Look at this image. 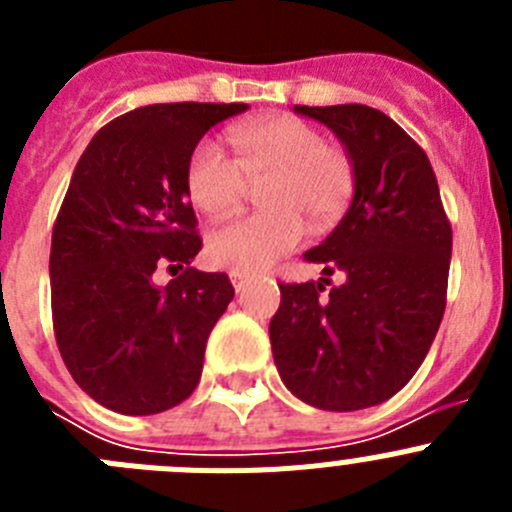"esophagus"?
Wrapping results in <instances>:
<instances>
[{
  "label": "esophagus",
  "mask_w": 512,
  "mask_h": 512,
  "mask_svg": "<svg viewBox=\"0 0 512 512\" xmlns=\"http://www.w3.org/2000/svg\"><path fill=\"white\" fill-rule=\"evenodd\" d=\"M230 279H233V287L241 292V289L251 282V274H248V271H230Z\"/></svg>",
  "instance_id": "obj_1"
}]
</instances>
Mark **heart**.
Here are the masks:
<instances>
[{
	"label": "heart",
	"instance_id": "1",
	"mask_svg": "<svg viewBox=\"0 0 512 512\" xmlns=\"http://www.w3.org/2000/svg\"><path fill=\"white\" fill-rule=\"evenodd\" d=\"M230 158L215 140L192 148L184 171L189 200L215 220L235 215L246 200L248 182L261 184L264 212L215 228L207 256L233 271H259L297 248L305 224L328 230L343 217L356 194V164L341 148L300 117L282 115L228 130Z\"/></svg>",
	"mask_w": 512,
	"mask_h": 512
}]
</instances>
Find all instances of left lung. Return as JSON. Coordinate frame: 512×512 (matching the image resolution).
Returning a JSON list of instances; mask_svg holds the SVG:
<instances>
[{
	"mask_svg": "<svg viewBox=\"0 0 512 512\" xmlns=\"http://www.w3.org/2000/svg\"><path fill=\"white\" fill-rule=\"evenodd\" d=\"M295 112L328 125L356 164V194L305 259L320 282L279 284L271 351L287 390L348 413L390 400L423 364L446 310L451 223L423 148L384 112L333 104ZM341 270L344 282L329 287Z\"/></svg>",
	"mask_w": 512,
	"mask_h": 512,
	"instance_id": "left-lung-1",
	"label": "left lung"
}]
</instances>
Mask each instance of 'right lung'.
<instances>
[{"label": "right lung", "mask_w": 512, "mask_h": 512, "mask_svg": "<svg viewBox=\"0 0 512 512\" xmlns=\"http://www.w3.org/2000/svg\"><path fill=\"white\" fill-rule=\"evenodd\" d=\"M248 104H148L81 153L53 225V333L74 382L104 408L153 415L194 392L210 330L235 289L197 271L202 238L184 171L202 135ZM166 265V288L152 271Z\"/></svg>", "instance_id": "right-lung-1"}]
</instances>
